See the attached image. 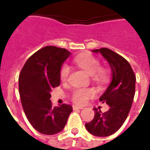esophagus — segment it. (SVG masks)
Instances as JSON below:
<instances>
[{"mask_svg": "<svg viewBox=\"0 0 150 150\" xmlns=\"http://www.w3.org/2000/svg\"><path fill=\"white\" fill-rule=\"evenodd\" d=\"M83 108L81 106H76V105H73V109L74 110H78V109H83Z\"/></svg>", "mask_w": 150, "mask_h": 150, "instance_id": "1", "label": "esophagus"}]
</instances>
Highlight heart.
Instances as JSON below:
<instances>
[{"instance_id": "obj_1", "label": "heart", "mask_w": 150, "mask_h": 150, "mask_svg": "<svg viewBox=\"0 0 150 150\" xmlns=\"http://www.w3.org/2000/svg\"><path fill=\"white\" fill-rule=\"evenodd\" d=\"M76 65L83 69L91 76H94L98 80H103L106 78V71L100 67V61L94 56L83 54L78 55L75 59ZM70 68L67 65L62 66L60 71V79L62 81H66L68 78ZM95 96V91L92 89L77 88L72 93V100L77 104H85L89 99Z\"/></svg>"}]
</instances>
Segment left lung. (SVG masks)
<instances>
[{
    "label": "left lung",
    "mask_w": 150,
    "mask_h": 150,
    "mask_svg": "<svg viewBox=\"0 0 150 150\" xmlns=\"http://www.w3.org/2000/svg\"><path fill=\"white\" fill-rule=\"evenodd\" d=\"M91 51L101 54L110 66L112 81L100 97V101L110 108L104 113L94 108V119L85 127L92 135L108 137L122 126L129 115L135 95L136 77L129 62L116 52L108 48Z\"/></svg>",
    "instance_id": "1"
}]
</instances>
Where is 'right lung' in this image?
I'll return each mask as SVG.
<instances>
[{"label": "right lung", "mask_w": 150, "mask_h": 150, "mask_svg": "<svg viewBox=\"0 0 150 150\" xmlns=\"http://www.w3.org/2000/svg\"><path fill=\"white\" fill-rule=\"evenodd\" d=\"M71 55L67 50L45 46L30 56L19 75V94L25 114L31 125L46 135L64 129L73 109L63 104L53 107L50 92L60 84V71Z\"/></svg>", "instance_id": "obj_1"}]
</instances>
